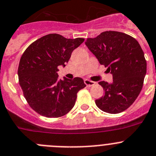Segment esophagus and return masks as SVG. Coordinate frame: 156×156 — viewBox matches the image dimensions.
<instances>
[{
	"label": "esophagus",
	"mask_w": 156,
	"mask_h": 156,
	"mask_svg": "<svg viewBox=\"0 0 156 156\" xmlns=\"http://www.w3.org/2000/svg\"><path fill=\"white\" fill-rule=\"evenodd\" d=\"M85 84L87 85L88 87H91L93 85H94L95 82L94 81H91V80H88V79H85Z\"/></svg>",
	"instance_id": "1"
}]
</instances>
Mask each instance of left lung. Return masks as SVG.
<instances>
[{
	"label": "left lung",
	"mask_w": 156,
	"mask_h": 156,
	"mask_svg": "<svg viewBox=\"0 0 156 156\" xmlns=\"http://www.w3.org/2000/svg\"><path fill=\"white\" fill-rule=\"evenodd\" d=\"M85 44L101 65L111 72L113 82H98L104 96L95 100L105 112L117 114L130 107L143 86L146 61L139 42L132 36L119 31H104Z\"/></svg>",
	"instance_id": "left-lung-1"
}]
</instances>
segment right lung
<instances>
[{"mask_svg": "<svg viewBox=\"0 0 156 156\" xmlns=\"http://www.w3.org/2000/svg\"><path fill=\"white\" fill-rule=\"evenodd\" d=\"M84 38L68 39L58 34L43 36L30 44L19 62L18 80L30 107L41 115L58 118L71 111L77 93L86 85L82 78L61 80L58 66L68 63Z\"/></svg>", "mask_w": 156, "mask_h": 156, "instance_id": "add662e5", "label": "right lung"}]
</instances>
